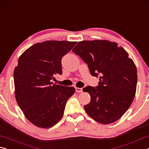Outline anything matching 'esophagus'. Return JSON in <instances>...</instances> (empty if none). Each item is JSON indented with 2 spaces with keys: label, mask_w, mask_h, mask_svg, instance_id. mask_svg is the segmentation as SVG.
I'll return each instance as SVG.
<instances>
[{
  "label": "esophagus",
  "mask_w": 149,
  "mask_h": 149,
  "mask_svg": "<svg viewBox=\"0 0 149 149\" xmlns=\"http://www.w3.org/2000/svg\"><path fill=\"white\" fill-rule=\"evenodd\" d=\"M75 91L77 93H81L83 91L82 88H79V87H75Z\"/></svg>",
  "instance_id": "esophagus-1"
}]
</instances>
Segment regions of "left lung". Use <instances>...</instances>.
I'll return each instance as SVG.
<instances>
[{
	"label": "left lung",
	"instance_id": "obj_1",
	"mask_svg": "<svg viewBox=\"0 0 149 149\" xmlns=\"http://www.w3.org/2000/svg\"><path fill=\"white\" fill-rule=\"evenodd\" d=\"M72 51L87 64L93 76L100 75L97 87L83 89L91 96L84 106L87 114L102 124L119 120L132 104L137 88V68L129 54L107 40L81 41Z\"/></svg>",
	"mask_w": 149,
	"mask_h": 149
}]
</instances>
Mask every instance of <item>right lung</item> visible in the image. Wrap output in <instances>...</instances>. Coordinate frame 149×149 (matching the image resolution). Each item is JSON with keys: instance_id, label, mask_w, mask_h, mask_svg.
I'll return each instance as SVG.
<instances>
[{"instance_id": "add662e5", "label": "right lung", "mask_w": 149, "mask_h": 149, "mask_svg": "<svg viewBox=\"0 0 149 149\" xmlns=\"http://www.w3.org/2000/svg\"><path fill=\"white\" fill-rule=\"evenodd\" d=\"M76 42L47 41L27 49L14 71L15 97L30 122L49 128L61 119L75 88L53 84L54 74H62V58Z\"/></svg>"}]
</instances>
